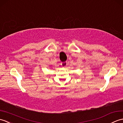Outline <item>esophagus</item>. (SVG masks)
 <instances>
[{"instance_id":"1","label":"esophagus","mask_w":123,"mask_h":123,"mask_svg":"<svg viewBox=\"0 0 123 123\" xmlns=\"http://www.w3.org/2000/svg\"><path fill=\"white\" fill-rule=\"evenodd\" d=\"M61 65L62 67H66V66L67 65V62H61Z\"/></svg>"}]
</instances>
